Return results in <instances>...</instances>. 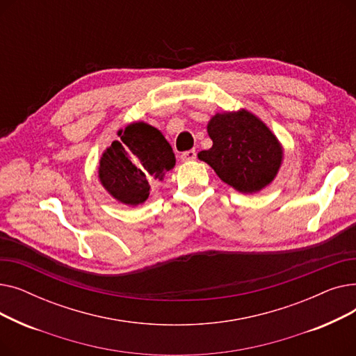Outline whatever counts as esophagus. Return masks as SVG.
Listing matches in <instances>:
<instances>
[{
  "label": "esophagus",
  "instance_id": "esophagus-1",
  "mask_svg": "<svg viewBox=\"0 0 356 356\" xmlns=\"http://www.w3.org/2000/svg\"><path fill=\"white\" fill-rule=\"evenodd\" d=\"M180 159H181V161H192V160L196 159V152H195V149H188V152L181 153Z\"/></svg>",
  "mask_w": 356,
  "mask_h": 356
}]
</instances>
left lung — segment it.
Here are the masks:
<instances>
[{
	"label": "left lung",
	"instance_id": "left-lung-1",
	"mask_svg": "<svg viewBox=\"0 0 356 356\" xmlns=\"http://www.w3.org/2000/svg\"><path fill=\"white\" fill-rule=\"evenodd\" d=\"M207 129L213 144L197 157L232 189L258 193L277 177L284 159L283 144L251 111L216 112Z\"/></svg>",
	"mask_w": 356,
	"mask_h": 356
}]
</instances>
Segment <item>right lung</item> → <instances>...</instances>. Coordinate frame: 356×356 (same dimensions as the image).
Wrapping results in <instances>:
<instances>
[{
	"label": "right lung",
	"instance_id": "right-lung-1",
	"mask_svg": "<svg viewBox=\"0 0 356 356\" xmlns=\"http://www.w3.org/2000/svg\"><path fill=\"white\" fill-rule=\"evenodd\" d=\"M118 141L104 149L98 179L108 195L136 208L149 196V188L163 181L176 164L172 145L161 131L144 121L118 129Z\"/></svg>",
	"mask_w": 356,
	"mask_h": 356
}]
</instances>
